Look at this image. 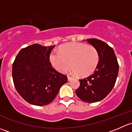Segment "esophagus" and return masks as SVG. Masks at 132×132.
I'll return each instance as SVG.
<instances>
[{
    "instance_id": "esophagus-1",
    "label": "esophagus",
    "mask_w": 132,
    "mask_h": 132,
    "mask_svg": "<svg viewBox=\"0 0 132 132\" xmlns=\"http://www.w3.org/2000/svg\"><path fill=\"white\" fill-rule=\"evenodd\" d=\"M67 78H68V80H69V81H70V80H71L72 79V77L71 76H67Z\"/></svg>"
}]
</instances>
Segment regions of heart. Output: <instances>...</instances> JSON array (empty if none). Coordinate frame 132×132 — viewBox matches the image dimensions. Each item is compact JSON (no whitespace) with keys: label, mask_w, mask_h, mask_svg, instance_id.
I'll return each instance as SVG.
<instances>
[{"label":"heart","mask_w":132,"mask_h":132,"mask_svg":"<svg viewBox=\"0 0 132 132\" xmlns=\"http://www.w3.org/2000/svg\"><path fill=\"white\" fill-rule=\"evenodd\" d=\"M50 60L52 66L60 72H66L70 66L73 72L79 77H86L96 70L99 62V54L93 46L67 43L60 47V53H51Z\"/></svg>","instance_id":"heart-1"}]
</instances>
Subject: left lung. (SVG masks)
I'll return each mask as SVG.
<instances>
[{
	"instance_id": "1",
	"label": "left lung",
	"mask_w": 132,
	"mask_h": 132,
	"mask_svg": "<svg viewBox=\"0 0 132 132\" xmlns=\"http://www.w3.org/2000/svg\"><path fill=\"white\" fill-rule=\"evenodd\" d=\"M86 40L97 50L99 62L93 74L79 79L76 94L85 102L93 103L103 100L111 92L116 83L119 65L113 49L107 43L96 39Z\"/></svg>"
}]
</instances>
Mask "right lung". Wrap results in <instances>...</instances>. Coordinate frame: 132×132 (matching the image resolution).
I'll return each instance as SVG.
<instances>
[{"mask_svg":"<svg viewBox=\"0 0 132 132\" xmlns=\"http://www.w3.org/2000/svg\"><path fill=\"white\" fill-rule=\"evenodd\" d=\"M54 46L38 44L21 49L13 64L12 76L20 96L35 105H46L56 98L67 77L56 71L50 62Z\"/></svg>","mask_w":132,"mask_h":132,"instance_id":"right-lung-1","label":"right lung"}]
</instances>
